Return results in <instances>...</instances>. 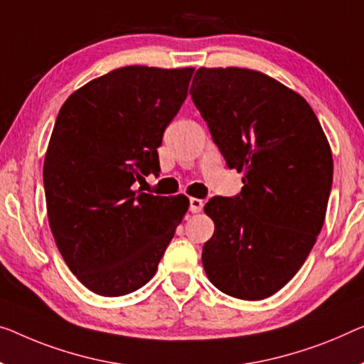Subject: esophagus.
<instances>
[{
	"instance_id": "obj_1",
	"label": "esophagus",
	"mask_w": 364,
	"mask_h": 364,
	"mask_svg": "<svg viewBox=\"0 0 364 364\" xmlns=\"http://www.w3.org/2000/svg\"><path fill=\"white\" fill-rule=\"evenodd\" d=\"M203 205H204L203 199H198V198L189 199V210H191L193 214L200 213V210H203Z\"/></svg>"
}]
</instances>
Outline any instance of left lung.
<instances>
[{
  "instance_id": "obj_1",
  "label": "left lung",
  "mask_w": 364,
  "mask_h": 364,
  "mask_svg": "<svg viewBox=\"0 0 364 364\" xmlns=\"http://www.w3.org/2000/svg\"><path fill=\"white\" fill-rule=\"evenodd\" d=\"M189 95L227 166L243 173L238 196L204 205L215 227L204 271L225 294L262 301L294 278L321 234L332 150L309 102L257 70L200 67Z\"/></svg>"
}]
</instances>
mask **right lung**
Returning a JSON list of instances; mask_svg holds the SVG:
<instances>
[{
	"label": "right lung",
	"mask_w": 364,
	"mask_h": 364,
	"mask_svg": "<svg viewBox=\"0 0 364 364\" xmlns=\"http://www.w3.org/2000/svg\"><path fill=\"white\" fill-rule=\"evenodd\" d=\"M193 72L112 70L70 95L58 112L43 161L48 224L70 271L96 294L117 297L147 284L189 208L183 194L132 186L160 171L156 149Z\"/></svg>",
	"instance_id": "right-lung-1"
}]
</instances>
